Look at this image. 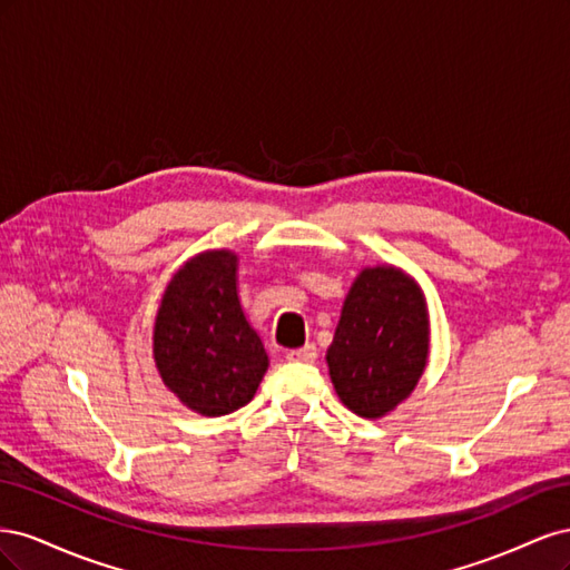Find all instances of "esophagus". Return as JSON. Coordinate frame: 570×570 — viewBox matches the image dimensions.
<instances>
[{
  "label": "esophagus",
  "mask_w": 570,
  "mask_h": 570,
  "mask_svg": "<svg viewBox=\"0 0 570 570\" xmlns=\"http://www.w3.org/2000/svg\"><path fill=\"white\" fill-rule=\"evenodd\" d=\"M318 356L314 344H304L299 350H289L287 352V361H295V364H314Z\"/></svg>",
  "instance_id": "1"
}]
</instances>
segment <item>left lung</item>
Wrapping results in <instances>:
<instances>
[{
    "mask_svg": "<svg viewBox=\"0 0 570 570\" xmlns=\"http://www.w3.org/2000/svg\"><path fill=\"white\" fill-rule=\"evenodd\" d=\"M430 356L421 285L392 264L366 266L342 304L325 361L340 402L361 419H383L416 390Z\"/></svg>",
    "mask_w": 570,
    "mask_h": 570,
    "instance_id": "8db88e82",
    "label": "left lung"
}]
</instances>
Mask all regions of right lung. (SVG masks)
I'll return each mask as SVG.
<instances>
[{
    "instance_id": "1",
    "label": "right lung",
    "mask_w": 570,
    "mask_h": 570,
    "mask_svg": "<svg viewBox=\"0 0 570 570\" xmlns=\"http://www.w3.org/2000/svg\"><path fill=\"white\" fill-rule=\"evenodd\" d=\"M154 364L180 404L226 416L252 402L268 371L237 292V254L206 249L176 271L154 321Z\"/></svg>"
}]
</instances>
